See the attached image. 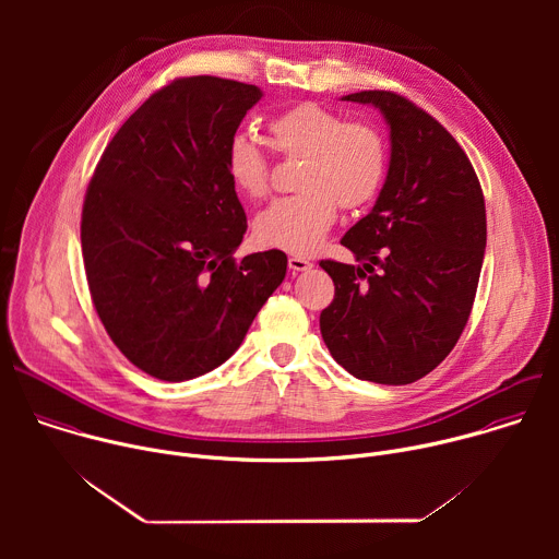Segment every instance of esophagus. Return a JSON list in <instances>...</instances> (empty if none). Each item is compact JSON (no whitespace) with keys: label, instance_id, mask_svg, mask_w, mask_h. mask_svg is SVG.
<instances>
[{"label":"esophagus","instance_id":"esophagus-1","mask_svg":"<svg viewBox=\"0 0 559 559\" xmlns=\"http://www.w3.org/2000/svg\"><path fill=\"white\" fill-rule=\"evenodd\" d=\"M313 263L309 259H302V257H289V270L292 272H307Z\"/></svg>","mask_w":559,"mask_h":559}]
</instances>
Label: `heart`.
Masks as SVG:
<instances>
[{
  "instance_id": "obj_1",
  "label": "heart",
  "mask_w": 559,
  "mask_h": 559,
  "mask_svg": "<svg viewBox=\"0 0 559 559\" xmlns=\"http://www.w3.org/2000/svg\"><path fill=\"white\" fill-rule=\"evenodd\" d=\"M272 147L300 158L298 194L267 205L254 221V238L289 254L313 252L336 221V207L367 205L386 175V143L369 121H345L321 104H298L267 123ZM227 179L246 199L270 190V164L248 136H234L225 156Z\"/></svg>"
}]
</instances>
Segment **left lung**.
Instances as JSON below:
<instances>
[{"instance_id":"8db88e82","label":"left lung","mask_w":559,"mask_h":559,"mask_svg":"<svg viewBox=\"0 0 559 559\" xmlns=\"http://www.w3.org/2000/svg\"><path fill=\"white\" fill-rule=\"evenodd\" d=\"M391 139L376 205L343 236L362 265L321 261L334 300L321 334L338 365L378 384H409L455 347L473 307L487 248L480 181L460 143L403 95L362 91Z\"/></svg>"}]
</instances>
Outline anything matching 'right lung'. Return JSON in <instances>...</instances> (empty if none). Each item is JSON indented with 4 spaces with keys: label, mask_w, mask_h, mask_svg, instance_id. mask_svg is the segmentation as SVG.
<instances>
[{
    "label": "right lung",
    "mask_w": 559,
    "mask_h": 559,
    "mask_svg": "<svg viewBox=\"0 0 559 559\" xmlns=\"http://www.w3.org/2000/svg\"><path fill=\"white\" fill-rule=\"evenodd\" d=\"M261 97L234 79H175L119 128L86 190L93 305L152 378L181 382L223 365L285 278L281 250L234 259L248 218L225 156Z\"/></svg>",
    "instance_id": "obj_1"
}]
</instances>
